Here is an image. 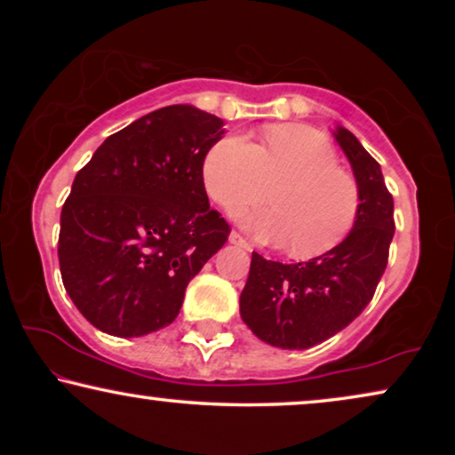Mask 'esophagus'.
<instances>
[{"mask_svg": "<svg viewBox=\"0 0 455 455\" xmlns=\"http://www.w3.org/2000/svg\"><path fill=\"white\" fill-rule=\"evenodd\" d=\"M229 242L235 246H242V248H246V251H251V242H248L246 238H242L238 232H229Z\"/></svg>", "mask_w": 455, "mask_h": 455, "instance_id": "34e87169", "label": "esophagus"}]
</instances>
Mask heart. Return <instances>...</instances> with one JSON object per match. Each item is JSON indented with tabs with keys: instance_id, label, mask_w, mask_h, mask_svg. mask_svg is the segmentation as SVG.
Returning a JSON list of instances; mask_svg holds the SVG:
<instances>
[{
	"instance_id": "obj_1",
	"label": "heart",
	"mask_w": 455,
	"mask_h": 455,
	"mask_svg": "<svg viewBox=\"0 0 455 455\" xmlns=\"http://www.w3.org/2000/svg\"><path fill=\"white\" fill-rule=\"evenodd\" d=\"M203 180L228 211L265 201L273 188V209L242 213L240 221L257 238L290 244L302 259L333 251L358 221V182L339 170L325 136L304 126L265 130L260 147L238 134L221 136L204 155Z\"/></svg>"
}]
</instances>
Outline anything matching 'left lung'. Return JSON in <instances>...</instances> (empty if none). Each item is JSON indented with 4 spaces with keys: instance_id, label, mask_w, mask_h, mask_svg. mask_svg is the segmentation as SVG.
<instances>
[{
    "instance_id": "obj_1",
    "label": "left lung",
    "mask_w": 455,
    "mask_h": 455,
    "mask_svg": "<svg viewBox=\"0 0 455 455\" xmlns=\"http://www.w3.org/2000/svg\"><path fill=\"white\" fill-rule=\"evenodd\" d=\"M333 136L360 188L356 226L339 246L307 263L285 265L252 252L240 294L242 321L259 339L283 350H307L350 325L387 267L395 223L381 165L350 130L338 126Z\"/></svg>"
}]
</instances>
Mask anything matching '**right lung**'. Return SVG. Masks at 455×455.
<instances>
[{
	"instance_id": "add662e5",
	"label": "right lung",
	"mask_w": 455,
	"mask_h": 455,
	"mask_svg": "<svg viewBox=\"0 0 455 455\" xmlns=\"http://www.w3.org/2000/svg\"><path fill=\"white\" fill-rule=\"evenodd\" d=\"M223 120L192 105L142 116L105 139L74 178L60 220V271L91 325L140 338L176 321L186 285L226 244L203 159Z\"/></svg>"
}]
</instances>
